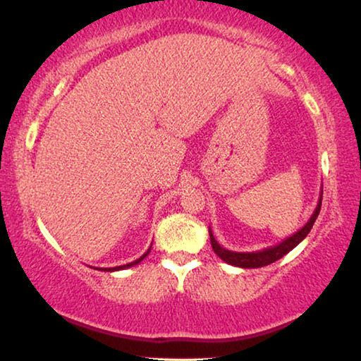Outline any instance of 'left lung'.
Here are the masks:
<instances>
[{"label":"left lung","instance_id":"8db88e82","mask_svg":"<svg viewBox=\"0 0 361 361\" xmlns=\"http://www.w3.org/2000/svg\"><path fill=\"white\" fill-rule=\"evenodd\" d=\"M320 205H322V195L319 197V202H317V207H315L314 214L310 215V219L307 220V224H305L302 228L295 231L294 235H290L289 238H286L281 241L279 245H274V246H268V248L264 250H259V251H243V253H240V251H230V250H225L224 246L219 245V241L215 240L214 233H212V230L209 228V233H210V243H212V248L219 256L220 259H224L225 263H228L231 266H238V268H263V266H268L271 263H274V261H278L283 258L284 255H288L290 250H294L295 246H298L300 241H302L305 236L309 235L310 228H312L315 219H317L319 212H320Z\"/></svg>","mask_w":361,"mask_h":361}]
</instances>
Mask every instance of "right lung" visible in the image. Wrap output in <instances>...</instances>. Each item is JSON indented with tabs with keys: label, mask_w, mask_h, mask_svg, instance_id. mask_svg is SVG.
Listing matches in <instances>:
<instances>
[{
	"label": "right lung",
	"mask_w": 361,
	"mask_h": 361,
	"mask_svg": "<svg viewBox=\"0 0 361 361\" xmlns=\"http://www.w3.org/2000/svg\"><path fill=\"white\" fill-rule=\"evenodd\" d=\"M149 251H151V246H149V250H147V251H146V253L141 256V258H137L136 261H133V263H128V264H123V266H116V268H102V271H111V273H113V271H120V269H126V268H131V266H135V264H137V263H141V261H142V259H145L147 255H149Z\"/></svg>",
	"instance_id": "right-lung-1"
}]
</instances>
